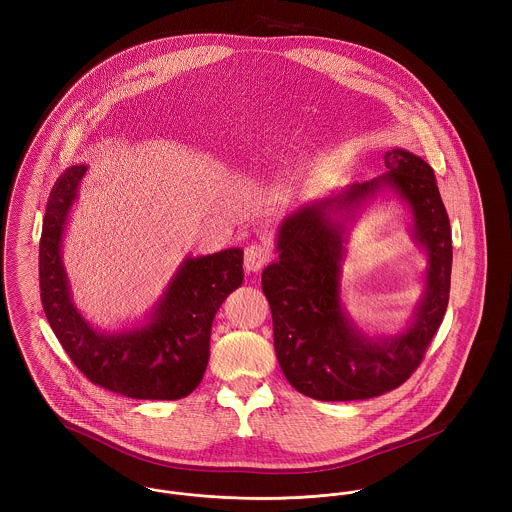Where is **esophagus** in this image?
Wrapping results in <instances>:
<instances>
[{
  "label": "esophagus",
  "instance_id": "esophagus-1",
  "mask_svg": "<svg viewBox=\"0 0 512 512\" xmlns=\"http://www.w3.org/2000/svg\"><path fill=\"white\" fill-rule=\"evenodd\" d=\"M270 260V248L266 242H252L244 250V268L252 274H258Z\"/></svg>",
  "mask_w": 512,
  "mask_h": 512
}]
</instances>
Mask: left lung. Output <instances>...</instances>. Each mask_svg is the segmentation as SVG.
<instances>
[{
  "label": "left lung",
  "mask_w": 512,
  "mask_h": 512,
  "mask_svg": "<svg viewBox=\"0 0 512 512\" xmlns=\"http://www.w3.org/2000/svg\"><path fill=\"white\" fill-rule=\"evenodd\" d=\"M384 165V175L309 201L282 220L278 260L262 272L278 363L293 388L315 400H365L406 382L447 309L451 228L434 169L402 147L386 151ZM384 190L409 207L411 235L427 252V272L407 327L394 336H372L344 311L340 282L350 224Z\"/></svg>",
  "instance_id": "8db88e82"
}]
</instances>
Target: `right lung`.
Segmentation results:
<instances>
[{
	"label": "right lung",
	"mask_w": 512,
	"mask_h": 512,
	"mask_svg": "<svg viewBox=\"0 0 512 512\" xmlns=\"http://www.w3.org/2000/svg\"><path fill=\"white\" fill-rule=\"evenodd\" d=\"M88 165L69 167L55 183L39 242L41 303L59 343L94 384L138 400L191 394L209 363L211 327L228 293L242 286V248L185 258L142 323L100 331L76 309L63 264V234Z\"/></svg>",
	"instance_id": "add662e5"
}]
</instances>
